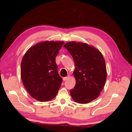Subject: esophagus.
<instances>
[{"instance_id":"1","label":"esophagus","mask_w":132,"mask_h":132,"mask_svg":"<svg viewBox=\"0 0 132 132\" xmlns=\"http://www.w3.org/2000/svg\"><path fill=\"white\" fill-rule=\"evenodd\" d=\"M69 76H68V77H64V78H63V80L64 81H66V80H67L68 79H69Z\"/></svg>"}]
</instances>
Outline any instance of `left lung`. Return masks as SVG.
Segmentation results:
<instances>
[{
  "instance_id": "obj_1",
  "label": "left lung",
  "mask_w": 132,
  "mask_h": 132,
  "mask_svg": "<svg viewBox=\"0 0 132 132\" xmlns=\"http://www.w3.org/2000/svg\"><path fill=\"white\" fill-rule=\"evenodd\" d=\"M72 55L75 68L73 75L76 84L70 94L79 103H87L97 98L105 84V61L96 48L81 42L70 41L64 45Z\"/></svg>"
}]
</instances>
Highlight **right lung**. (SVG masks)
<instances>
[{
  "instance_id": "obj_1",
  "label": "right lung",
  "mask_w": 132,
  "mask_h": 132,
  "mask_svg": "<svg viewBox=\"0 0 132 132\" xmlns=\"http://www.w3.org/2000/svg\"><path fill=\"white\" fill-rule=\"evenodd\" d=\"M61 41H45L31 46L23 55L21 78L23 86L34 98L50 101L57 95L62 78L57 71L55 57L64 44Z\"/></svg>"
}]
</instances>
